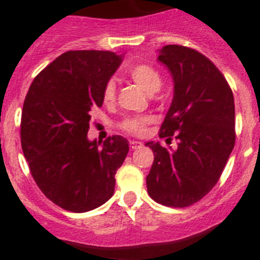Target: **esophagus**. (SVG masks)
<instances>
[{"mask_svg":"<svg viewBox=\"0 0 260 260\" xmlns=\"http://www.w3.org/2000/svg\"><path fill=\"white\" fill-rule=\"evenodd\" d=\"M142 146H143V144H142L141 142H130V148H132V150H138V148H141Z\"/></svg>","mask_w":260,"mask_h":260,"instance_id":"esophagus-1","label":"esophagus"}]
</instances>
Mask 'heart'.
<instances>
[{"mask_svg":"<svg viewBox=\"0 0 260 260\" xmlns=\"http://www.w3.org/2000/svg\"><path fill=\"white\" fill-rule=\"evenodd\" d=\"M128 75L134 80V83L138 87H141L143 91H146L147 93L157 92L158 89L161 88L162 79L160 77L157 71L153 68L148 65H137L134 68L130 69L128 71ZM114 95H116V83L113 80H109L107 84H105L104 93H103V98H104L105 103H110L114 100ZM151 122L150 117H134V118H127L122 122V128L125 132L132 133V134H142L144 132V128L148 123Z\"/></svg>","mask_w":260,"mask_h":260,"instance_id":"b5f03b06","label":"heart"}]
</instances>
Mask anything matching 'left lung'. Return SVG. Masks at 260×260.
Wrapping results in <instances>:
<instances>
[{"label":"left lung","mask_w":260,"mask_h":260,"mask_svg":"<svg viewBox=\"0 0 260 260\" xmlns=\"http://www.w3.org/2000/svg\"><path fill=\"white\" fill-rule=\"evenodd\" d=\"M157 61L174 84L160 138L171 143L174 135L178 144L146 143L155 156L147 191L157 203L182 208L207 195L224 171L236 142L234 98L219 69L191 48L165 45Z\"/></svg>","instance_id":"obj_1"}]
</instances>
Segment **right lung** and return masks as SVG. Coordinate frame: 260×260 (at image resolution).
Segmentation results:
<instances>
[{"label":"right lung","instance_id":"obj_1","mask_svg":"<svg viewBox=\"0 0 260 260\" xmlns=\"http://www.w3.org/2000/svg\"><path fill=\"white\" fill-rule=\"evenodd\" d=\"M123 54L69 50L34 79L23 104L20 141L39 189L70 212H87L109 201L128 142L113 135L87 137L91 112L104 102L105 84Z\"/></svg>","mask_w":260,"mask_h":260}]
</instances>
